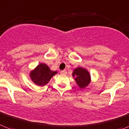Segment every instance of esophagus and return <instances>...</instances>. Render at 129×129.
I'll use <instances>...</instances> for the list:
<instances>
[{
    "label": "esophagus",
    "mask_w": 129,
    "mask_h": 129,
    "mask_svg": "<svg viewBox=\"0 0 129 129\" xmlns=\"http://www.w3.org/2000/svg\"><path fill=\"white\" fill-rule=\"evenodd\" d=\"M67 70H61V72H60V74H62V75H66L67 74Z\"/></svg>",
    "instance_id": "obj_1"
}]
</instances>
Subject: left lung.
Returning a JSON list of instances; mask_svg holds the SVG:
<instances>
[{
    "label": "left lung",
    "instance_id": "1",
    "mask_svg": "<svg viewBox=\"0 0 129 129\" xmlns=\"http://www.w3.org/2000/svg\"><path fill=\"white\" fill-rule=\"evenodd\" d=\"M73 77H75V81L81 88L86 87L90 82V75L89 72L82 68H77L74 70Z\"/></svg>",
    "mask_w": 129,
    "mask_h": 129
}]
</instances>
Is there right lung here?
Returning <instances> with one entry per match:
<instances>
[{"instance_id": "add662e5", "label": "right lung", "mask_w": 129, "mask_h": 129, "mask_svg": "<svg viewBox=\"0 0 129 129\" xmlns=\"http://www.w3.org/2000/svg\"><path fill=\"white\" fill-rule=\"evenodd\" d=\"M57 74V72L50 70L45 64H40L36 69L30 73L32 81L38 86H45L50 79Z\"/></svg>"}]
</instances>
